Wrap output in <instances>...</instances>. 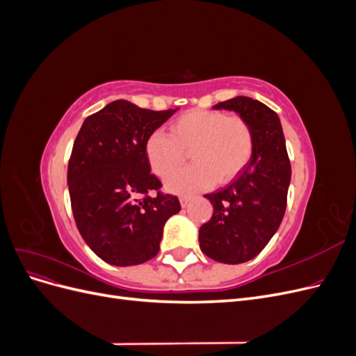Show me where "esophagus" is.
<instances>
[{"label":"esophagus","mask_w":356,"mask_h":356,"mask_svg":"<svg viewBox=\"0 0 356 356\" xmlns=\"http://www.w3.org/2000/svg\"><path fill=\"white\" fill-rule=\"evenodd\" d=\"M190 200H191V196H181L179 197V202H181V207L182 208H186L187 204L190 203Z\"/></svg>","instance_id":"esophagus-1"}]
</instances>
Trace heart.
Instances as JSON below:
<instances>
[{"label":"heart","instance_id":"heart-1","mask_svg":"<svg viewBox=\"0 0 356 356\" xmlns=\"http://www.w3.org/2000/svg\"><path fill=\"white\" fill-rule=\"evenodd\" d=\"M169 133L154 131L149 135L145 154L154 174L168 178L184 165L190 152L193 165L166 182V187L175 193L208 188L215 181L229 182L252 156V129L241 115L193 110L172 122Z\"/></svg>","mask_w":356,"mask_h":356}]
</instances>
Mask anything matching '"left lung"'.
I'll use <instances>...</instances> for the list:
<instances>
[{"mask_svg": "<svg viewBox=\"0 0 356 356\" xmlns=\"http://www.w3.org/2000/svg\"><path fill=\"white\" fill-rule=\"evenodd\" d=\"M213 108L238 113L250 123L254 149L250 163L229 186L204 197L213 213L199 230L200 250L212 260L241 264L260 254L282 222L291 165L277 114L263 102L236 96Z\"/></svg>", "mask_w": 356, "mask_h": 356, "instance_id": "obj_1", "label": "left lung"}]
</instances>
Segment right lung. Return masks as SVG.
Returning a JSON list of instances; mask_svg holds the SVG:
<instances>
[{
    "label": "right lung",
    "mask_w": 356,
    "mask_h": 356,
    "mask_svg": "<svg viewBox=\"0 0 356 356\" xmlns=\"http://www.w3.org/2000/svg\"><path fill=\"white\" fill-rule=\"evenodd\" d=\"M175 111L118 99L86 118L75 138L67 177L74 220L90 250L113 266L152 260L165 222L181 211L177 196L160 191L145 154L147 138Z\"/></svg>",
    "instance_id": "1"
}]
</instances>
